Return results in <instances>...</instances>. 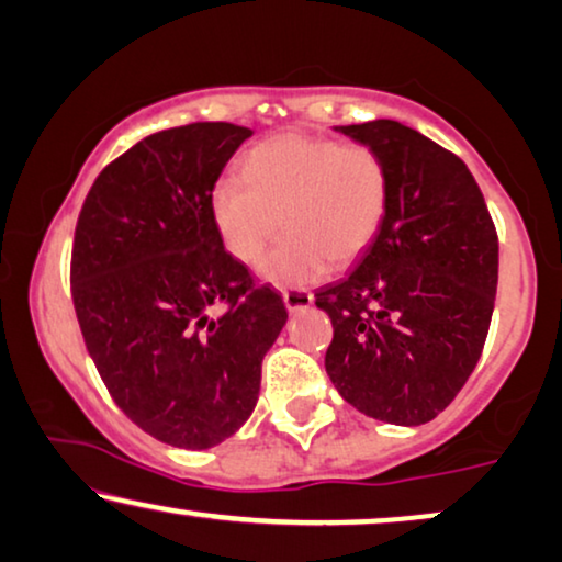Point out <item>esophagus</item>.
<instances>
[{
  "label": "esophagus",
  "mask_w": 562,
  "mask_h": 562,
  "mask_svg": "<svg viewBox=\"0 0 562 562\" xmlns=\"http://www.w3.org/2000/svg\"><path fill=\"white\" fill-rule=\"evenodd\" d=\"M282 301L290 313H301L313 305V295L308 290H282Z\"/></svg>",
  "instance_id": "esophagus-1"
}]
</instances>
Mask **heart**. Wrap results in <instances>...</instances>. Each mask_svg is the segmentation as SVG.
I'll return each mask as SVG.
<instances>
[{
  "label": "heart",
  "mask_w": 562,
  "mask_h": 562,
  "mask_svg": "<svg viewBox=\"0 0 562 562\" xmlns=\"http://www.w3.org/2000/svg\"><path fill=\"white\" fill-rule=\"evenodd\" d=\"M391 207V169L375 148L277 133L246 154L244 177L211 194L213 223L231 257L257 265L277 231L288 236L259 274L272 285H308L364 257Z\"/></svg>",
  "instance_id": "heart-1"
}]
</instances>
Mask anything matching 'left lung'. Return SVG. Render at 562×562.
<instances>
[{"label":"left lung","instance_id":"1","mask_svg":"<svg viewBox=\"0 0 562 562\" xmlns=\"http://www.w3.org/2000/svg\"><path fill=\"white\" fill-rule=\"evenodd\" d=\"M391 169L383 231L316 293L334 339L326 372L378 422L418 426L450 406L481 359L498 285V236L462 159L395 120L334 128Z\"/></svg>","mask_w":562,"mask_h":562}]
</instances>
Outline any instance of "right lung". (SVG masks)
Masks as SVG:
<instances>
[{"instance_id":"obj_1","label":"right lung","mask_w":562,"mask_h":562,"mask_svg":"<svg viewBox=\"0 0 562 562\" xmlns=\"http://www.w3.org/2000/svg\"><path fill=\"white\" fill-rule=\"evenodd\" d=\"M249 136L234 123L146 136L100 171L74 234V311L102 383L133 424L182 450L241 429L288 321L282 297L226 251L211 213L213 187Z\"/></svg>"}]
</instances>
